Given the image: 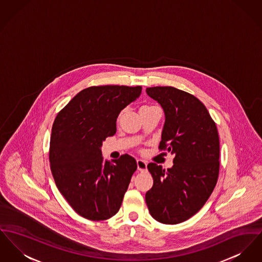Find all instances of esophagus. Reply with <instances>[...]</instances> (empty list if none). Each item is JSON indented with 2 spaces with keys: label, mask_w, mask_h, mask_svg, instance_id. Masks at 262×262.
<instances>
[{
  "label": "esophagus",
  "mask_w": 262,
  "mask_h": 262,
  "mask_svg": "<svg viewBox=\"0 0 262 262\" xmlns=\"http://www.w3.org/2000/svg\"><path fill=\"white\" fill-rule=\"evenodd\" d=\"M137 164H138V170L139 171H145L147 169V163L142 159H138Z\"/></svg>",
  "instance_id": "1"
}]
</instances>
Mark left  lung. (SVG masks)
Instances as JSON below:
<instances>
[{
  "mask_svg": "<svg viewBox=\"0 0 262 262\" xmlns=\"http://www.w3.org/2000/svg\"><path fill=\"white\" fill-rule=\"evenodd\" d=\"M146 93L165 116L159 147L175 157L167 170L156 163L147 165L154 186L145 202L157 222L176 225L195 215L215 188L220 169L217 129L195 96L174 87L146 88Z\"/></svg>",
  "mask_w": 262,
  "mask_h": 262,
  "instance_id": "obj_1",
  "label": "left lung"
}]
</instances>
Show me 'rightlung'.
<instances>
[{"mask_svg": "<svg viewBox=\"0 0 262 262\" xmlns=\"http://www.w3.org/2000/svg\"><path fill=\"white\" fill-rule=\"evenodd\" d=\"M141 94V87L107 85L82 90L57 115L51 132L49 161L54 181L73 210L104 221L122 205L137 161L125 154L105 161L103 141L117 132V119Z\"/></svg>", "mask_w": 262, "mask_h": 262, "instance_id": "1", "label": "right lung"}]
</instances>
